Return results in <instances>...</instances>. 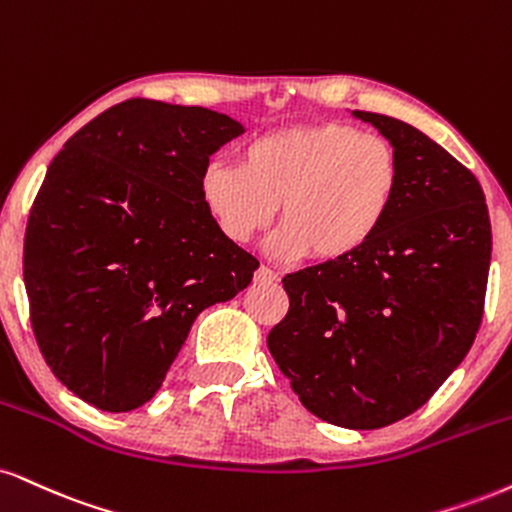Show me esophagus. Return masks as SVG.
I'll list each match as a JSON object with an SVG mask.
<instances>
[{
	"mask_svg": "<svg viewBox=\"0 0 512 512\" xmlns=\"http://www.w3.org/2000/svg\"><path fill=\"white\" fill-rule=\"evenodd\" d=\"M255 281L257 283H276V281H279V274H276L274 269H269V267H260L255 272Z\"/></svg>",
	"mask_w": 512,
	"mask_h": 512,
	"instance_id": "esophagus-1",
	"label": "esophagus"
}]
</instances>
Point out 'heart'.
<instances>
[{"instance_id": "obj_1", "label": "heart", "mask_w": 512, "mask_h": 512, "mask_svg": "<svg viewBox=\"0 0 512 512\" xmlns=\"http://www.w3.org/2000/svg\"><path fill=\"white\" fill-rule=\"evenodd\" d=\"M400 188L396 147L343 121L257 135L238 166L212 162L200 174L202 205L233 243L267 231L281 205L272 250L286 262L353 260L386 226Z\"/></svg>"}]
</instances>
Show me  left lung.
I'll return each instance as SVG.
<instances>
[{"instance_id":"left-lung-1","label":"left lung","mask_w":512,"mask_h":512,"mask_svg":"<svg viewBox=\"0 0 512 512\" xmlns=\"http://www.w3.org/2000/svg\"><path fill=\"white\" fill-rule=\"evenodd\" d=\"M353 116L396 147L398 202L353 260L283 276L291 307L267 346L312 415L379 429L422 408L472 348L491 221L472 171L429 135L393 116Z\"/></svg>"}]
</instances>
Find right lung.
Returning <instances> with one entry per match:
<instances>
[{
    "label": "right lung",
    "mask_w": 512,
    "mask_h": 512,
    "mask_svg": "<svg viewBox=\"0 0 512 512\" xmlns=\"http://www.w3.org/2000/svg\"><path fill=\"white\" fill-rule=\"evenodd\" d=\"M240 133L212 109L135 97L85 123L49 164L23 281L42 357L85 403L145 405L197 315L252 281L260 262L200 200L209 157Z\"/></svg>",
    "instance_id": "right-lung-1"
}]
</instances>
